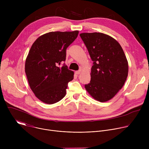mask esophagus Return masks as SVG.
Wrapping results in <instances>:
<instances>
[{"label": "esophagus", "instance_id": "obj_1", "mask_svg": "<svg viewBox=\"0 0 149 149\" xmlns=\"http://www.w3.org/2000/svg\"><path fill=\"white\" fill-rule=\"evenodd\" d=\"M81 72V70H78V71H75V74H77V75H79V74H80V72Z\"/></svg>", "mask_w": 149, "mask_h": 149}]
</instances>
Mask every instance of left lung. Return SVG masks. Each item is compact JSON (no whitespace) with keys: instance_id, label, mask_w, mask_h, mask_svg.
Listing matches in <instances>:
<instances>
[{"instance_id":"1","label":"left lung","mask_w":149,"mask_h":149,"mask_svg":"<svg viewBox=\"0 0 149 149\" xmlns=\"http://www.w3.org/2000/svg\"><path fill=\"white\" fill-rule=\"evenodd\" d=\"M79 36L93 61L91 81L85 88L95 100L107 101L122 88L128 76L125 54L118 42L108 35L93 32Z\"/></svg>"}]
</instances>
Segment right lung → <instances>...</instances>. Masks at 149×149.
<instances>
[{
	"label": "right lung",
	"instance_id": "obj_1",
	"mask_svg": "<svg viewBox=\"0 0 149 149\" xmlns=\"http://www.w3.org/2000/svg\"><path fill=\"white\" fill-rule=\"evenodd\" d=\"M72 32H51L39 36L32 44L25 61V73L35 96L48 104L65 96L68 83L74 72L65 64L67 48L78 35Z\"/></svg>",
	"mask_w": 149,
	"mask_h": 149
}]
</instances>
